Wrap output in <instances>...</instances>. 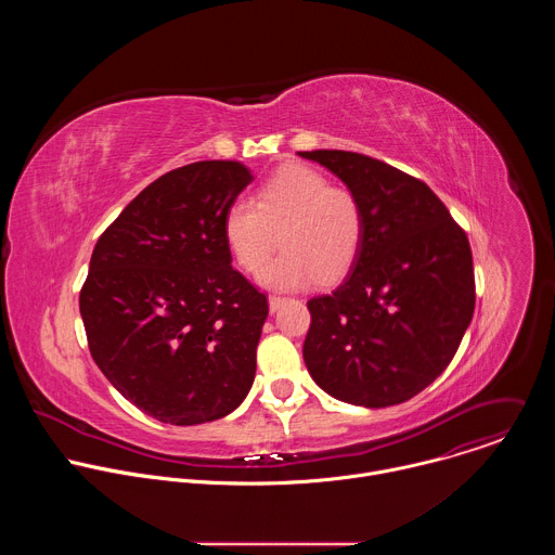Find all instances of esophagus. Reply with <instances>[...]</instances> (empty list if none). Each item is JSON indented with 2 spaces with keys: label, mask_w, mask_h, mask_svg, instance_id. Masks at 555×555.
I'll return each instance as SVG.
<instances>
[{
  "label": "esophagus",
  "mask_w": 555,
  "mask_h": 555,
  "mask_svg": "<svg viewBox=\"0 0 555 555\" xmlns=\"http://www.w3.org/2000/svg\"><path fill=\"white\" fill-rule=\"evenodd\" d=\"M268 302H270V311H279V309L283 307L285 298H283V296H270V298H268Z\"/></svg>",
  "instance_id": "obj_1"
}]
</instances>
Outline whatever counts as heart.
Here are the masks:
<instances>
[{"label": "heart", "mask_w": 555, "mask_h": 555, "mask_svg": "<svg viewBox=\"0 0 555 555\" xmlns=\"http://www.w3.org/2000/svg\"><path fill=\"white\" fill-rule=\"evenodd\" d=\"M279 230L283 255L261 272L263 285L300 289L319 279L336 281L362 248V204L315 169L292 165L276 171L255 202H230L221 219L223 244L246 272L261 270L274 246L272 232Z\"/></svg>", "instance_id": "obj_1"}]
</instances>
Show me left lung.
<instances>
[{
	"label": "left lung",
	"mask_w": 555,
	"mask_h": 555,
	"mask_svg": "<svg viewBox=\"0 0 555 555\" xmlns=\"http://www.w3.org/2000/svg\"><path fill=\"white\" fill-rule=\"evenodd\" d=\"M298 155L340 178L364 212L349 274L307 302V371L340 402L402 404L443 373L472 321L467 236L443 202L400 169L353 151Z\"/></svg>",
	"instance_id": "1"
}]
</instances>
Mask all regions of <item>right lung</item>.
Instances as JSON below:
<instances>
[{
  "label": "right lung",
  "mask_w": 555,
  "mask_h": 555,
  "mask_svg": "<svg viewBox=\"0 0 555 555\" xmlns=\"http://www.w3.org/2000/svg\"><path fill=\"white\" fill-rule=\"evenodd\" d=\"M253 182L208 160L151 182L101 234L81 289L94 362L163 424L215 422L255 382L268 298L230 263L221 219Z\"/></svg>",
  "instance_id": "obj_1"
}]
</instances>
